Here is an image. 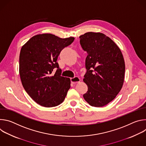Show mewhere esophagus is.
<instances>
[{
    "mask_svg": "<svg viewBox=\"0 0 146 146\" xmlns=\"http://www.w3.org/2000/svg\"><path fill=\"white\" fill-rule=\"evenodd\" d=\"M80 79L78 77H75L74 78H70V81H71V82L72 83V84H77V83L80 82Z\"/></svg>",
    "mask_w": 146,
    "mask_h": 146,
    "instance_id": "1",
    "label": "esophagus"
}]
</instances>
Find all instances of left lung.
I'll return each instance as SVG.
<instances>
[{"label":"left lung","mask_w":146,"mask_h":146,"mask_svg":"<svg viewBox=\"0 0 146 146\" xmlns=\"http://www.w3.org/2000/svg\"><path fill=\"white\" fill-rule=\"evenodd\" d=\"M79 37L82 48L88 54L83 79L88 91L83 97L91 106L103 107L111 102L122 87L125 70L123 55L105 34L90 32Z\"/></svg>","instance_id":"left-lung-1"}]
</instances>
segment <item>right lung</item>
Wrapping results in <instances>:
<instances>
[{"mask_svg":"<svg viewBox=\"0 0 146 146\" xmlns=\"http://www.w3.org/2000/svg\"><path fill=\"white\" fill-rule=\"evenodd\" d=\"M74 40L73 37L62 38L44 33L34 36L22 47L19 63L21 80L28 94L40 106L52 108L64 102L70 88V80L61 76L56 60L60 51Z\"/></svg>","mask_w":146,"mask_h":146,"instance_id":"1","label":"right lung"}]
</instances>
